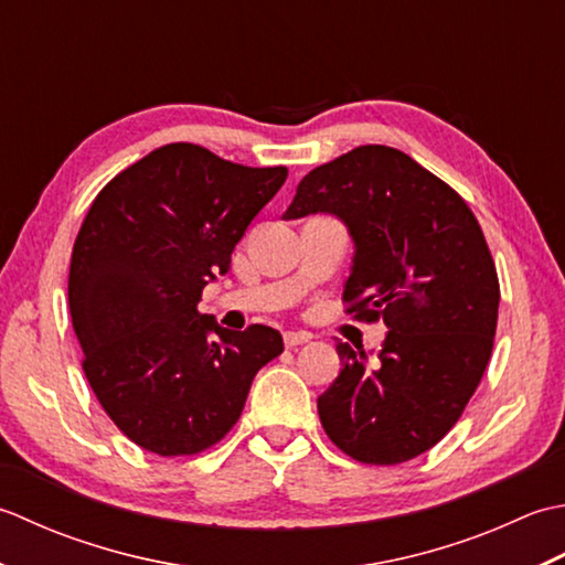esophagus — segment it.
Instances as JSON below:
<instances>
[{
  "label": "esophagus",
  "instance_id": "34e87169",
  "mask_svg": "<svg viewBox=\"0 0 565 565\" xmlns=\"http://www.w3.org/2000/svg\"><path fill=\"white\" fill-rule=\"evenodd\" d=\"M282 339L287 349H295V347H302V343H307L312 337H309L307 331H285Z\"/></svg>",
  "mask_w": 565,
  "mask_h": 565
}]
</instances>
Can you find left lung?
Returning a JSON list of instances; mask_svg holds the SVG:
<instances>
[{"label":"left lung","instance_id":"8db88e82","mask_svg":"<svg viewBox=\"0 0 565 565\" xmlns=\"http://www.w3.org/2000/svg\"><path fill=\"white\" fill-rule=\"evenodd\" d=\"M317 212L353 236L349 312L390 329L375 359L337 343L343 367L317 399L321 427L361 463H405L451 431L486 373L494 260L463 198L390 146H359L305 175L282 218Z\"/></svg>","mask_w":565,"mask_h":565}]
</instances>
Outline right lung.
I'll list each match as a JSON object with an SVG mask.
<instances>
[{
  "instance_id": "1",
  "label": "right lung",
  "mask_w": 565,
  "mask_h": 565,
  "mask_svg": "<svg viewBox=\"0 0 565 565\" xmlns=\"http://www.w3.org/2000/svg\"><path fill=\"white\" fill-rule=\"evenodd\" d=\"M285 178L282 166L168 143L92 202L67 278L73 329L99 405L146 451L194 456L222 441L253 377L282 353L280 331H228L198 305Z\"/></svg>"
}]
</instances>
